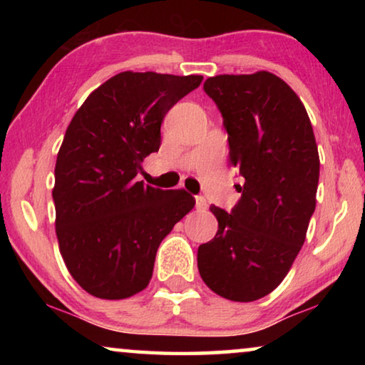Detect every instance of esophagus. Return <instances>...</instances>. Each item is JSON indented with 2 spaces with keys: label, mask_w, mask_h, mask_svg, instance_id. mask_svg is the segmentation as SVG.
I'll list each match as a JSON object with an SVG mask.
<instances>
[{
  "label": "esophagus",
  "mask_w": 365,
  "mask_h": 365,
  "mask_svg": "<svg viewBox=\"0 0 365 365\" xmlns=\"http://www.w3.org/2000/svg\"><path fill=\"white\" fill-rule=\"evenodd\" d=\"M196 209L197 211H204V209H207V201L204 196H196Z\"/></svg>",
  "instance_id": "obj_1"
}]
</instances>
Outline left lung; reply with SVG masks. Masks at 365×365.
<instances>
[{
    "mask_svg": "<svg viewBox=\"0 0 365 365\" xmlns=\"http://www.w3.org/2000/svg\"><path fill=\"white\" fill-rule=\"evenodd\" d=\"M204 91L227 131L229 159L244 184L231 212L211 206L219 222L197 249L206 286L236 302L272 292L301 251L316 209L319 153L306 108L276 74H221Z\"/></svg>",
    "mask_w": 365,
    "mask_h": 365,
    "instance_id": "obj_1",
    "label": "left lung"
}]
</instances>
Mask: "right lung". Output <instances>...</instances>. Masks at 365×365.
I'll list each match as a JSON object with an SVG mask.
<instances>
[{"instance_id": "obj_1", "label": "right lung", "mask_w": 365, "mask_h": 365, "mask_svg": "<svg viewBox=\"0 0 365 365\" xmlns=\"http://www.w3.org/2000/svg\"><path fill=\"white\" fill-rule=\"evenodd\" d=\"M202 76L119 73L89 94L64 134L54 168L59 252L69 274L99 299H126L153 277L159 244L194 207L184 189L136 181L161 146L169 109Z\"/></svg>"}]
</instances>
